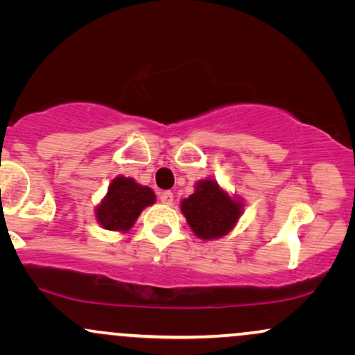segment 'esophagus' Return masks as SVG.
<instances>
[{"instance_id": "esophagus-1", "label": "esophagus", "mask_w": 355, "mask_h": 355, "mask_svg": "<svg viewBox=\"0 0 355 355\" xmlns=\"http://www.w3.org/2000/svg\"><path fill=\"white\" fill-rule=\"evenodd\" d=\"M160 202L165 203V205H172L173 203V193L170 190H165L160 193Z\"/></svg>"}]
</instances>
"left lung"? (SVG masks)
Returning a JSON list of instances; mask_svg holds the SVG:
<instances>
[{
  "instance_id": "1",
  "label": "left lung",
  "mask_w": 355,
  "mask_h": 355,
  "mask_svg": "<svg viewBox=\"0 0 355 355\" xmlns=\"http://www.w3.org/2000/svg\"><path fill=\"white\" fill-rule=\"evenodd\" d=\"M182 211L197 237L218 239L229 234L242 214V203L234 200L214 180H202L195 193L182 202Z\"/></svg>"
}]
</instances>
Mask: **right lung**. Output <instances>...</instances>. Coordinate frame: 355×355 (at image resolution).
Instances as JSON below:
<instances>
[{"label":"right lung","mask_w":355,"mask_h":355,"mask_svg":"<svg viewBox=\"0 0 355 355\" xmlns=\"http://www.w3.org/2000/svg\"><path fill=\"white\" fill-rule=\"evenodd\" d=\"M155 202V193L133 178L116 177L110 183L107 197L96 207V218L107 230L125 232L135 223L140 211Z\"/></svg>","instance_id":"add662e5"}]
</instances>
